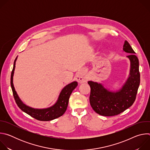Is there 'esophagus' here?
Segmentation results:
<instances>
[{
	"label": "esophagus",
	"mask_w": 150,
	"mask_h": 150,
	"mask_svg": "<svg viewBox=\"0 0 150 150\" xmlns=\"http://www.w3.org/2000/svg\"><path fill=\"white\" fill-rule=\"evenodd\" d=\"M76 81L78 82V83H83V82H86L88 80L87 77L85 76L84 71H81L78 72L76 75Z\"/></svg>",
	"instance_id": "34e87169"
}]
</instances>
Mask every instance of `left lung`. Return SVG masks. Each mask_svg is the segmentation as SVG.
<instances>
[{
    "instance_id": "obj_1",
    "label": "left lung",
    "mask_w": 150,
    "mask_h": 150,
    "mask_svg": "<svg viewBox=\"0 0 150 150\" xmlns=\"http://www.w3.org/2000/svg\"><path fill=\"white\" fill-rule=\"evenodd\" d=\"M123 50L130 54L126 56L130 61V70L126 82L119 90L111 91L100 82H88L91 87L90 104L93 110L101 116L117 115L130 108L136 98L140 83L139 60L126 40L125 41Z\"/></svg>"
}]
</instances>
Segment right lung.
Wrapping results in <instances>:
<instances>
[{
  "instance_id": "obj_1",
  "label": "right lung",
  "mask_w": 150,
  "mask_h": 150,
  "mask_svg": "<svg viewBox=\"0 0 150 150\" xmlns=\"http://www.w3.org/2000/svg\"><path fill=\"white\" fill-rule=\"evenodd\" d=\"M17 58L18 56L16 57L13 63V68L11 77V85L15 102L19 109L31 117L41 121H49L62 116L67 110L70 96L73 90L77 87L78 82L76 81L72 82L63 87L59 94L56 102L49 108L45 109H35L31 108L24 104L20 99L13 85V77Z\"/></svg>"
}]
</instances>
